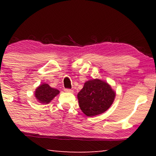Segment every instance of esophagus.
<instances>
[{
	"instance_id": "obj_1",
	"label": "esophagus",
	"mask_w": 156,
	"mask_h": 156,
	"mask_svg": "<svg viewBox=\"0 0 156 156\" xmlns=\"http://www.w3.org/2000/svg\"><path fill=\"white\" fill-rule=\"evenodd\" d=\"M65 92H69V93H73L74 91L72 89H65Z\"/></svg>"
}]
</instances>
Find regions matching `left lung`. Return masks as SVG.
Listing matches in <instances>:
<instances>
[{"label":"left lung","instance_id":"obj_1","mask_svg":"<svg viewBox=\"0 0 156 156\" xmlns=\"http://www.w3.org/2000/svg\"><path fill=\"white\" fill-rule=\"evenodd\" d=\"M116 92L105 81L94 79L87 81L77 94L79 105L87 116L103 114L112 105Z\"/></svg>","mask_w":156,"mask_h":156}]
</instances>
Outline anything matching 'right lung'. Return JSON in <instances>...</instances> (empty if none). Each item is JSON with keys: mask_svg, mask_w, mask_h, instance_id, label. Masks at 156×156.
Instances as JSON below:
<instances>
[{"mask_svg": "<svg viewBox=\"0 0 156 156\" xmlns=\"http://www.w3.org/2000/svg\"><path fill=\"white\" fill-rule=\"evenodd\" d=\"M59 94V91L58 89L52 88L49 84L43 83L36 88L35 97L40 103L48 104Z\"/></svg>", "mask_w": 156, "mask_h": 156, "instance_id": "add662e5", "label": "right lung"}]
</instances>
